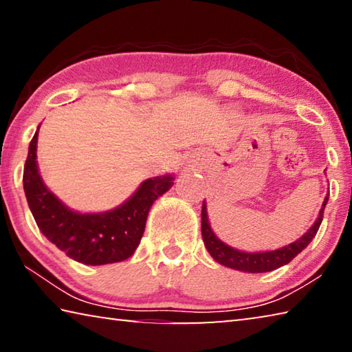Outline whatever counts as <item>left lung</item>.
Here are the masks:
<instances>
[{
	"label": "left lung",
	"instance_id": "8db88e82",
	"mask_svg": "<svg viewBox=\"0 0 352 352\" xmlns=\"http://www.w3.org/2000/svg\"><path fill=\"white\" fill-rule=\"evenodd\" d=\"M327 197L323 201V206H321L317 222L312 225V228L307 231V233L301 237V239L295 241L290 245L273 250V252H265V253H243L239 250H234L226 245L222 241H219L216 234L212 233L210 222H208V214H206V206L204 204L201 206V237H204L205 247L210 254L216 259L219 264L225 267H230V269H236L241 272H248V273H262V272H272L275 269H279L295 258L298 253H301L312 239L317 234V231L321 225V220H323V212L326 206Z\"/></svg>",
	"mask_w": 352,
	"mask_h": 352
}]
</instances>
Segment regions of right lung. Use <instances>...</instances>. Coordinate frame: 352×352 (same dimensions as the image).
<instances>
[{"mask_svg":"<svg viewBox=\"0 0 352 352\" xmlns=\"http://www.w3.org/2000/svg\"><path fill=\"white\" fill-rule=\"evenodd\" d=\"M37 135L38 129L29 144L23 186L41 233L71 259L87 265H104L130 258L140 245L152 204L169 190L174 177L148 178L132 199L109 212H74L62 205L41 180L35 162Z\"/></svg>","mask_w":352,"mask_h":352,"instance_id":"right-lung-1","label":"right lung"}]
</instances>
